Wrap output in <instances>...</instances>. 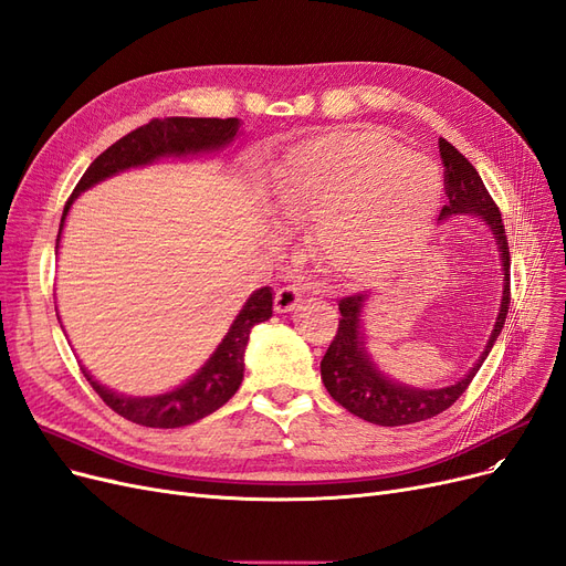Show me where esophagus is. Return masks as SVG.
<instances>
[{
	"label": "esophagus",
	"mask_w": 566,
	"mask_h": 566,
	"mask_svg": "<svg viewBox=\"0 0 566 566\" xmlns=\"http://www.w3.org/2000/svg\"><path fill=\"white\" fill-rule=\"evenodd\" d=\"M298 303H301V289L296 284H286V286L277 289L275 310L280 312V315H284V312H291Z\"/></svg>",
	"instance_id": "34e87169"
}]
</instances>
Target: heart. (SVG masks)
<instances>
[{
	"mask_svg": "<svg viewBox=\"0 0 566 566\" xmlns=\"http://www.w3.org/2000/svg\"><path fill=\"white\" fill-rule=\"evenodd\" d=\"M436 165L389 137L338 130L289 151L268 202L289 223H312L315 261L349 284L380 280L429 228L441 202Z\"/></svg>",
	"mask_w": 566,
	"mask_h": 566,
	"instance_id": "heart-1",
	"label": "heart"
}]
</instances>
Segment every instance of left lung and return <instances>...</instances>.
<instances>
[{
  "label": "left lung",
  "instance_id": "1",
  "mask_svg": "<svg viewBox=\"0 0 566 566\" xmlns=\"http://www.w3.org/2000/svg\"><path fill=\"white\" fill-rule=\"evenodd\" d=\"M438 149L446 163V193L448 205L441 209L438 219L454 217H478L490 228V233L499 249L501 272H504V291H501V305L496 312V322L490 333L485 349L480 352L475 364L459 378L454 385L438 389H420L403 382L391 380L378 364L373 361L366 347L364 333V310L368 307L370 294L347 296L338 303L340 324L333 343L328 345L322 359V382L326 391L336 399L345 410L361 417V420L380 427H403L422 420H431L438 412L448 410L459 396L467 391L475 373L488 359L501 328L506 324L509 305H511V251L506 240V228L501 223V212L494 205L488 188L475 172V167L459 154L450 142L438 139Z\"/></svg>",
  "mask_w": 566,
  "mask_h": 566
}]
</instances>
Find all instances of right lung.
<instances>
[{
  "label": "right lung",
  "mask_w": 566,
  "mask_h": 566,
  "mask_svg": "<svg viewBox=\"0 0 566 566\" xmlns=\"http://www.w3.org/2000/svg\"><path fill=\"white\" fill-rule=\"evenodd\" d=\"M240 118H156L142 128L120 137L107 151H102L81 181L76 184L72 198L65 205L60 219L55 251L60 249L62 228L72 202L93 188L95 184L109 179L130 167L151 165L163 158H193L205 154H219L240 135ZM272 317V289L261 286L247 298L238 317L230 324L228 333L209 354V359L179 387L156 396H125L109 387L99 385L93 375L81 366L91 387L99 399L125 420L151 429H177L193 424L202 417L219 410L233 396L244 378V349L249 333L256 324ZM60 319V317H57Z\"/></svg>",
  "instance_id": "obj_1"
}]
</instances>
